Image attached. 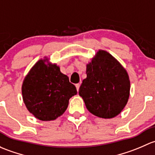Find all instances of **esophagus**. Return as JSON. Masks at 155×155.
Segmentation results:
<instances>
[{
  "instance_id": "34e87169",
  "label": "esophagus",
  "mask_w": 155,
  "mask_h": 155,
  "mask_svg": "<svg viewBox=\"0 0 155 155\" xmlns=\"http://www.w3.org/2000/svg\"><path fill=\"white\" fill-rule=\"evenodd\" d=\"M80 86H81V84H75V87H76V89H77L78 92V90H79Z\"/></svg>"
}]
</instances>
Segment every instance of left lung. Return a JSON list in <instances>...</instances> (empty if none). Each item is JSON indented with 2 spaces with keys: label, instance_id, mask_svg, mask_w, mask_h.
Returning <instances> with one entry per match:
<instances>
[{
  "label": "left lung",
  "instance_id": "1",
  "mask_svg": "<svg viewBox=\"0 0 155 155\" xmlns=\"http://www.w3.org/2000/svg\"><path fill=\"white\" fill-rule=\"evenodd\" d=\"M87 78L79 89L87 110L95 116L111 119L121 113L128 101L130 80L122 65L100 50L87 65Z\"/></svg>",
  "mask_w": 155,
  "mask_h": 155
}]
</instances>
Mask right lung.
I'll return each mask as SVG.
<instances>
[{
  "label": "right lung",
  "instance_id": "right-lung-1",
  "mask_svg": "<svg viewBox=\"0 0 155 155\" xmlns=\"http://www.w3.org/2000/svg\"><path fill=\"white\" fill-rule=\"evenodd\" d=\"M39 60L27 74L22 84L23 101L30 113L42 121L54 120L63 114L70 98L77 94L68 76L57 64Z\"/></svg>",
  "mask_w": 155,
  "mask_h": 155
}]
</instances>
